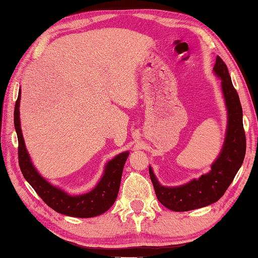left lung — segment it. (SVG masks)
<instances>
[{"label": "left lung", "instance_id": "left-lung-1", "mask_svg": "<svg viewBox=\"0 0 258 258\" xmlns=\"http://www.w3.org/2000/svg\"><path fill=\"white\" fill-rule=\"evenodd\" d=\"M214 72L222 79V90L227 106L228 124L225 143L220 156L212 165L211 172L185 185L165 187L158 183L150 167V176L157 200L164 206L175 212L196 210L217 202L233 182L245 157L246 136L243 126V109L237 91L232 83L228 69L220 56L216 57Z\"/></svg>", "mask_w": 258, "mask_h": 258}]
</instances>
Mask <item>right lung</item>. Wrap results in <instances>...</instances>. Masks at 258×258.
Here are the masks:
<instances>
[{
    "label": "right lung",
    "instance_id": "1",
    "mask_svg": "<svg viewBox=\"0 0 258 258\" xmlns=\"http://www.w3.org/2000/svg\"><path fill=\"white\" fill-rule=\"evenodd\" d=\"M19 93L20 94L15 102L14 108V126L19 141V165L24 178L30 183L45 204L63 215L86 218L101 215L104 212H106L114 204L117 197L123 167L126 158L128 156V152L120 153L119 155L115 156L112 161L107 163L103 177L94 189L79 196L69 195L46 182L33 166L30 156L26 152L21 131L19 109L21 91Z\"/></svg>",
    "mask_w": 258,
    "mask_h": 258
}]
</instances>
